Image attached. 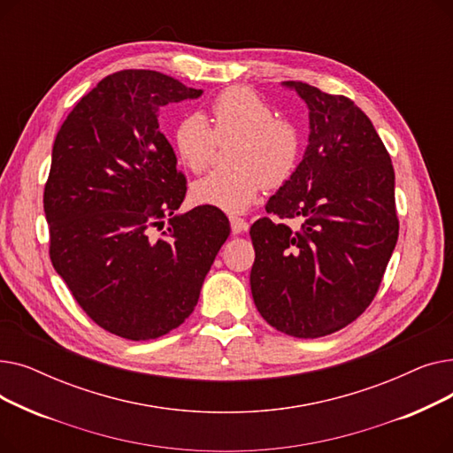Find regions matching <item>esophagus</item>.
I'll return each instance as SVG.
<instances>
[{"label": "esophagus", "mask_w": 453, "mask_h": 453, "mask_svg": "<svg viewBox=\"0 0 453 453\" xmlns=\"http://www.w3.org/2000/svg\"><path fill=\"white\" fill-rule=\"evenodd\" d=\"M229 222H231L233 233H242V231H246L250 227V224L244 219H241V217H229Z\"/></svg>", "instance_id": "obj_1"}]
</instances>
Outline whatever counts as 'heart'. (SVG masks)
<instances>
[{"instance_id":"obj_1","label":"heart","mask_w":453,"mask_h":453,"mask_svg":"<svg viewBox=\"0 0 453 453\" xmlns=\"http://www.w3.org/2000/svg\"><path fill=\"white\" fill-rule=\"evenodd\" d=\"M236 141L229 152L234 169L214 171L196 180L190 196L200 205L227 212L250 207L260 188H277L296 173L301 156V134L287 119L244 86L222 91L211 104V127L198 113L187 115L174 130L180 163L190 173H202L211 163L217 142Z\"/></svg>"}]
</instances>
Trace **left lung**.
I'll return each instance as SVG.
<instances>
[{"instance_id": "1", "label": "left lung", "mask_w": 453, "mask_h": 453, "mask_svg": "<svg viewBox=\"0 0 453 453\" xmlns=\"http://www.w3.org/2000/svg\"><path fill=\"white\" fill-rule=\"evenodd\" d=\"M308 106L311 134L292 178L251 229L257 311L294 338L332 334L365 312L398 239L395 171L369 117L343 95L282 82Z\"/></svg>"}]
</instances>
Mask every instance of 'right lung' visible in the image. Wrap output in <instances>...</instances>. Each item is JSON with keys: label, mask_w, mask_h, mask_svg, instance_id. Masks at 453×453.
I'll use <instances>...</instances> for the list:
<instances>
[{"label": "right lung", "mask_w": 453, "mask_h": 453, "mask_svg": "<svg viewBox=\"0 0 453 453\" xmlns=\"http://www.w3.org/2000/svg\"><path fill=\"white\" fill-rule=\"evenodd\" d=\"M200 95L157 71H117L55 137L43 190L51 263L95 323L132 342L165 336L193 314L231 231L217 207L176 214L187 181L157 111Z\"/></svg>", "instance_id": "add662e5"}]
</instances>
